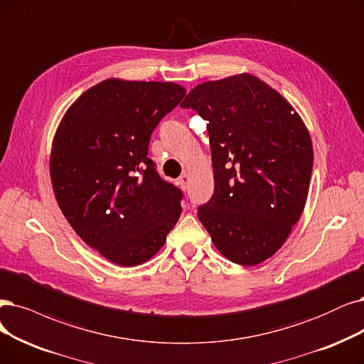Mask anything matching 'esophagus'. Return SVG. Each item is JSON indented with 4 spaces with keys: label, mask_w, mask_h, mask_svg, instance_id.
<instances>
[{
    "label": "esophagus",
    "mask_w": 364,
    "mask_h": 364,
    "mask_svg": "<svg viewBox=\"0 0 364 364\" xmlns=\"http://www.w3.org/2000/svg\"><path fill=\"white\" fill-rule=\"evenodd\" d=\"M189 175H186V173H183L181 175V177L177 180V184L181 187V189L183 191H186L187 189V187H189Z\"/></svg>",
    "instance_id": "esophagus-1"
}]
</instances>
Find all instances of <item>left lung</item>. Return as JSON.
<instances>
[{
  "mask_svg": "<svg viewBox=\"0 0 364 364\" xmlns=\"http://www.w3.org/2000/svg\"><path fill=\"white\" fill-rule=\"evenodd\" d=\"M181 107L207 121L214 193L198 208L218 250L240 265L284 246L306 205L311 134L291 103L250 73L196 85Z\"/></svg>",
  "mask_w": 364,
  "mask_h": 364,
  "instance_id": "obj_1",
  "label": "left lung"
}]
</instances>
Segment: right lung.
Instances as JSON below:
<instances>
[{"label":"right lung","instance_id":"obj_1","mask_svg":"<svg viewBox=\"0 0 364 364\" xmlns=\"http://www.w3.org/2000/svg\"><path fill=\"white\" fill-rule=\"evenodd\" d=\"M184 94L173 82L106 79L76 99L53 136L49 171L64 218L117 265L153 258L181 214L183 193L160 178L148 144Z\"/></svg>","mask_w":364,"mask_h":364}]
</instances>
